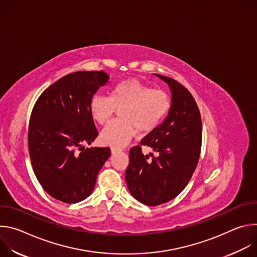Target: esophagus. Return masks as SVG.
I'll return each mask as SVG.
<instances>
[{
    "label": "esophagus",
    "mask_w": 257,
    "mask_h": 257,
    "mask_svg": "<svg viewBox=\"0 0 257 257\" xmlns=\"http://www.w3.org/2000/svg\"><path fill=\"white\" fill-rule=\"evenodd\" d=\"M121 152H122V150H121V149H117V148H112V149H111V153H112V155H116V154L121 153Z\"/></svg>",
    "instance_id": "34e87169"
}]
</instances>
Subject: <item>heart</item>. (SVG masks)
Wrapping results in <instances>:
<instances>
[{
    "label": "heart",
    "mask_w": 257,
    "mask_h": 257,
    "mask_svg": "<svg viewBox=\"0 0 257 257\" xmlns=\"http://www.w3.org/2000/svg\"><path fill=\"white\" fill-rule=\"evenodd\" d=\"M171 106L167 92L153 89L137 79H127L117 84L111 95H94L89 102L92 119L99 125L106 124L116 108H120L122 120L109 123L100 134L102 144L112 148H123L137 133L155 130Z\"/></svg>",
    "instance_id": "b5f03b06"
}]
</instances>
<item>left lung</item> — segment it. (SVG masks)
Returning a JSON list of instances; mask_svg holds the SVG:
<instances>
[{"instance_id":"8db88e82","label":"left lung","mask_w":257,"mask_h":257,"mask_svg":"<svg viewBox=\"0 0 257 257\" xmlns=\"http://www.w3.org/2000/svg\"><path fill=\"white\" fill-rule=\"evenodd\" d=\"M172 93L166 119L141 141L158 153L149 160L141 146L129 153L125 179L131 195L139 202L156 206L175 198L194 173L201 150L202 127L199 108L192 94L178 81L156 74Z\"/></svg>"}]
</instances>
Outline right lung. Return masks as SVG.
<instances>
[{
	"instance_id": "add662e5",
	"label": "right lung",
	"mask_w": 257,
	"mask_h": 257,
	"mask_svg": "<svg viewBox=\"0 0 257 257\" xmlns=\"http://www.w3.org/2000/svg\"><path fill=\"white\" fill-rule=\"evenodd\" d=\"M108 81L103 71H78L49 86L36 100L28 128L34 174L52 197L76 203L88 197L111 156L108 148L85 149L98 132L89 112L97 89Z\"/></svg>"
}]
</instances>
